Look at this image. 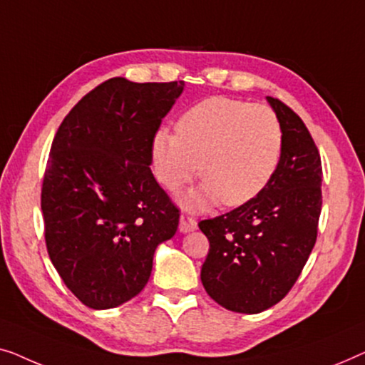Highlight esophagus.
Listing matches in <instances>:
<instances>
[{
  "mask_svg": "<svg viewBox=\"0 0 365 365\" xmlns=\"http://www.w3.org/2000/svg\"><path fill=\"white\" fill-rule=\"evenodd\" d=\"M180 232L182 233H188V232H195L197 230V220L190 217V215H182L180 217Z\"/></svg>",
  "mask_w": 365,
  "mask_h": 365,
  "instance_id": "34e87169",
  "label": "esophagus"
}]
</instances>
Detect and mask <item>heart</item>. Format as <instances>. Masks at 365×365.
Returning <instances> with one entry per match:
<instances>
[{
    "label": "heart",
    "instance_id": "b5f03b06",
    "mask_svg": "<svg viewBox=\"0 0 365 365\" xmlns=\"http://www.w3.org/2000/svg\"><path fill=\"white\" fill-rule=\"evenodd\" d=\"M283 129L269 107L212 97L188 109L177 133L160 129L152 142L153 172L175 192L197 175L203 183L183 197L190 210L222 200L240 207L263 190L278 168Z\"/></svg>",
    "mask_w": 365,
    "mask_h": 365
}]
</instances>
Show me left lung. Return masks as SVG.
<instances>
[{
  "mask_svg": "<svg viewBox=\"0 0 365 365\" xmlns=\"http://www.w3.org/2000/svg\"><path fill=\"white\" fill-rule=\"evenodd\" d=\"M283 129V150L268 185L250 202L198 227L210 241L202 266L205 291L243 314L274 306L299 278L317 238L322 167L301 117L266 97Z\"/></svg>",
  "mask_w": 365,
  "mask_h": 365,
  "instance_id": "1",
  "label": "left lung"
}]
</instances>
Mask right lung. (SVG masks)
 <instances>
[{
  "label": "right lung",
  "instance_id": "add662e5",
  "mask_svg": "<svg viewBox=\"0 0 365 365\" xmlns=\"http://www.w3.org/2000/svg\"><path fill=\"white\" fill-rule=\"evenodd\" d=\"M183 86L112 78L56 132L41 190L46 246L64 284L92 309L137 296L157 246L177 232L180 212L150 163L153 137Z\"/></svg>",
  "mask_w": 365,
  "mask_h": 365
}]
</instances>
